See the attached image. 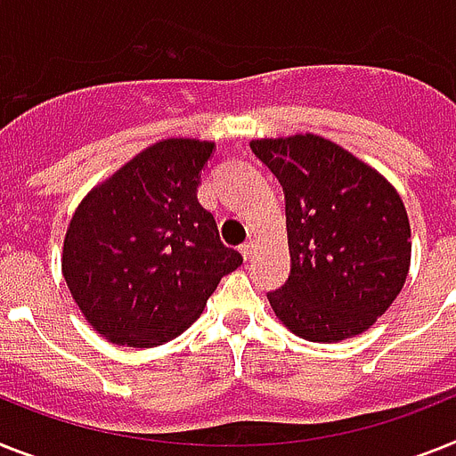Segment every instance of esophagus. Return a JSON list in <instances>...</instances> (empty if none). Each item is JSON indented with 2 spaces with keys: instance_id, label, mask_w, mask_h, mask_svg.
Masks as SVG:
<instances>
[{
  "instance_id": "34e87169",
  "label": "esophagus",
  "mask_w": 456,
  "mask_h": 456,
  "mask_svg": "<svg viewBox=\"0 0 456 456\" xmlns=\"http://www.w3.org/2000/svg\"><path fill=\"white\" fill-rule=\"evenodd\" d=\"M256 249H258V242H256V240H247V242L240 247V251H242L244 258H251V256L256 254Z\"/></svg>"
}]
</instances>
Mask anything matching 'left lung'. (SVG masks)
I'll return each mask as SVG.
<instances>
[{
    "label": "left lung",
    "mask_w": 456,
    "mask_h": 456,
    "mask_svg": "<svg viewBox=\"0 0 456 456\" xmlns=\"http://www.w3.org/2000/svg\"><path fill=\"white\" fill-rule=\"evenodd\" d=\"M287 195L291 274L268 293L274 317L310 342H340L378 322L408 280L410 221L398 191L314 133L251 139Z\"/></svg>",
    "instance_id": "1"
}]
</instances>
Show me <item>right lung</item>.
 I'll return each instance as SVG.
<instances>
[{"mask_svg":"<svg viewBox=\"0 0 456 456\" xmlns=\"http://www.w3.org/2000/svg\"><path fill=\"white\" fill-rule=\"evenodd\" d=\"M214 142L169 137L93 186L71 214L62 277L86 322L123 347H158L200 317L242 265L198 202Z\"/></svg>","mask_w":456,"mask_h":456,"instance_id":"obj_1","label":"right lung"}]
</instances>
